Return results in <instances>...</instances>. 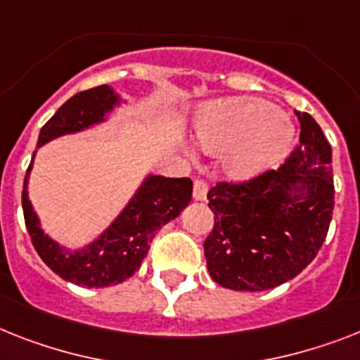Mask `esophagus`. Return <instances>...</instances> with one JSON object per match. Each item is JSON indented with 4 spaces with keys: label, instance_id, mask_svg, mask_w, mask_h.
<instances>
[{
    "label": "esophagus",
    "instance_id": "1",
    "mask_svg": "<svg viewBox=\"0 0 360 360\" xmlns=\"http://www.w3.org/2000/svg\"><path fill=\"white\" fill-rule=\"evenodd\" d=\"M207 195V182L206 180H202V178H197L195 184H193V197L197 198V200H204Z\"/></svg>",
    "mask_w": 360,
    "mask_h": 360
}]
</instances>
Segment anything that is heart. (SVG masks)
I'll return each mask as SVG.
<instances>
[{
	"instance_id": "heart-1",
	"label": "heart",
	"mask_w": 360,
	"mask_h": 360,
	"mask_svg": "<svg viewBox=\"0 0 360 360\" xmlns=\"http://www.w3.org/2000/svg\"><path fill=\"white\" fill-rule=\"evenodd\" d=\"M197 141L207 153L230 148L224 169L233 178H248L272 167L290 150L292 127L269 103L255 99L219 101L202 108Z\"/></svg>"
}]
</instances>
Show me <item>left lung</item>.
<instances>
[{"instance_id":"obj_1","label":"left lung","mask_w":360,"mask_h":360,"mask_svg":"<svg viewBox=\"0 0 360 360\" xmlns=\"http://www.w3.org/2000/svg\"><path fill=\"white\" fill-rule=\"evenodd\" d=\"M300 143L280 171L207 191L213 230L204 240L213 281L231 290H266L292 280L316 257L335 207L331 145L320 124L298 114ZM306 189L299 193L297 184Z\"/></svg>"}]
</instances>
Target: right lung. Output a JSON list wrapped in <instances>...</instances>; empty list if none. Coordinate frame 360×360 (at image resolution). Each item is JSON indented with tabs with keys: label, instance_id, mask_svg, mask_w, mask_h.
I'll list each match as a JSON object with an SVG mask.
<instances>
[{
	"label": "right lung",
	"instance_id": "right-lung-1",
	"mask_svg": "<svg viewBox=\"0 0 360 360\" xmlns=\"http://www.w3.org/2000/svg\"><path fill=\"white\" fill-rule=\"evenodd\" d=\"M115 103L117 95L108 84L79 91L41 127L38 145L47 143L62 134L77 132L99 123ZM31 167L32 162L23 182L22 206L32 246L41 261L62 280L90 289L117 285L130 278L147 257L150 243L160 228L176 219L193 195V182L189 178L148 176L124 212L99 239L79 252H66L40 230L37 213L32 212L27 197V178Z\"/></svg>",
	"mask_w": 360,
	"mask_h": 360
}]
</instances>
